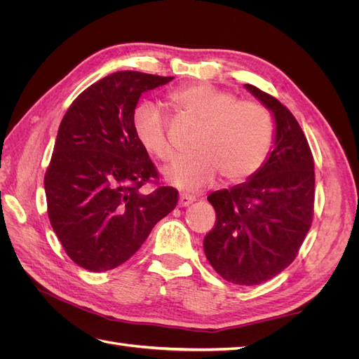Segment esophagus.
I'll return each mask as SVG.
<instances>
[{
    "label": "esophagus",
    "mask_w": 359,
    "mask_h": 359,
    "mask_svg": "<svg viewBox=\"0 0 359 359\" xmlns=\"http://www.w3.org/2000/svg\"><path fill=\"white\" fill-rule=\"evenodd\" d=\"M193 202H194V196H190V194H181L178 199V206L184 208V206H189Z\"/></svg>",
    "instance_id": "1"
}]
</instances>
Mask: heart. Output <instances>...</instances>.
Segmentation results:
<instances>
[{
  "label": "heart",
  "instance_id": "b5f03b06",
  "mask_svg": "<svg viewBox=\"0 0 359 359\" xmlns=\"http://www.w3.org/2000/svg\"><path fill=\"white\" fill-rule=\"evenodd\" d=\"M177 109L201 124L194 151L198 157L175 166L168 178L181 190L198 191L219 175L229 184L253 178L265 165L274 139V123L264 104L236 100V95L210 83L182 85L169 94ZM133 132L149 154L175 163L168 123L158 107L144 103L133 114Z\"/></svg>",
  "mask_w": 359,
  "mask_h": 359
}]
</instances>
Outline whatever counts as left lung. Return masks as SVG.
<instances>
[{
  "label": "left lung",
  "instance_id": "left-lung-1",
  "mask_svg": "<svg viewBox=\"0 0 359 359\" xmlns=\"http://www.w3.org/2000/svg\"><path fill=\"white\" fill-rule=\"evenodd\" d=\"M276 116L274 149L253 178L208 196L215 224L203 240L215 273L241 286L265 283L295 260L314 215V160L295 116L245 83Z\"/></svg>",
  "mask_w": 359,
  "mask_h": 359
}]
</instances>
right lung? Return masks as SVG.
<instances>
[{"label":"right lung","instance_id":"obj_1","mask_svg":"<svg viewBox=\"0 0 359 359\" xmlns=\"http://www.w3.org/2000/svg\"><path fill=\"white\" fill-rule=\"evenodd\" d=\"M172 79L116 72L82 91L64 115L45 191L52 229L76 265L94 273L119 266L175 210L178 190L161 186L133 132L139 97ZM145 183L155 186L149 194Z\"/></svg>","mask_w":359,"mask_h":359}]
</instances>
